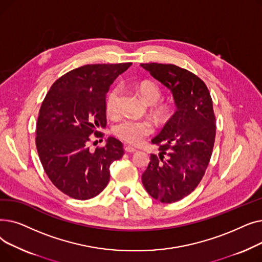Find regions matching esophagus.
I'll use <instances>...</instances> for the list:
<instances>
[{
	"label": "esophagus",
	"instance_id": "1",
	"mask_svg": "<svg viewBox=\"0 0 262 262\" xmlns=\"http://www.w3.org/2000/svg\"><path fill=\"white\" fill-rule=\"evenodd\" d=\"M124 149H125V152H127V153H135L137 150L136 148H134L133 146H129V145L124 146Z\"/></svg>",
	"mask_w": 262,
	"mask_h": 262
}]
</instances>
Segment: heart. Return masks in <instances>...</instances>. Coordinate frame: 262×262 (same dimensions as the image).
I'll return each mask as SVG.
<instances>
[{"instance_id":"b5f03b06","label":"heart","mask_w":262,"mask_h":262,"mask_svg":"<svg viewBox=\"0 0 262 262\" xmlns=\"http://www.w3.org/2000/svg\"><path fill=\"white\" fill-rule=\"evenodd\" d=\"M138 91L141 98L148 105H154V114L158 119H164L169 115V107L163 104H157L162 99L161 88L152 81H142L138 86ZM120 103V89L118 87L110 90L106 98V113L109 116H115L119 110ZM154 128L152 123L146 120H135V119H123L118 122L114 132L117 137L128 144H138L145 137L153 133Z\"/></svg>"}]
</instances>
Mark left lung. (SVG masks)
I'll use <instances>...</instances> for the list:
<instances>
[{
	"label": "left lung",
	"instance_id": "8db88e82",
	"mask_svg": "<svg viewBox=\"0 0 262 262\" xmlns=\"http://www.w3.org/2000/svg\"><path fill=\"white\" fill-rule=\"evenodd\" d=\"M141 67L172 92L177 108L152 140L160 153L150 154L142 184L155 200L174 203L198 187L208 167L215 138L212 100L205 82L186 69L156 62Z\"/></svg>",
	"mask_w": 262,
	"mask_h": 262
}]
</instances>
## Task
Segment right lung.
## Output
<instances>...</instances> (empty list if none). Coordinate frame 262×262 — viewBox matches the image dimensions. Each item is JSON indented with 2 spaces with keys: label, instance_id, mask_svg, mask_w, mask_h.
I'll list each match as a JSON object with an SVG mask.
<instances>
[{
  "label": "right lung",
  "instance_id": "right-lung-1",
  "mask_svg": "<svg viewBox=\"0 0 262 262\" xmlns=\"http://www.w3.org/2000/svg\"><path fill=\"white\" fill-rule=\"evenodd\" d=\"M132 66L86 64L66 73L52 85L41 104L36 146L53 185L75 200H89L106 188L109 167L123 154V144L108 137L106 145L89 149V136L106 126V93Z\"/></svg>",
  "mask_w": 262,
  "mask_h": 262
}]
</instances>
